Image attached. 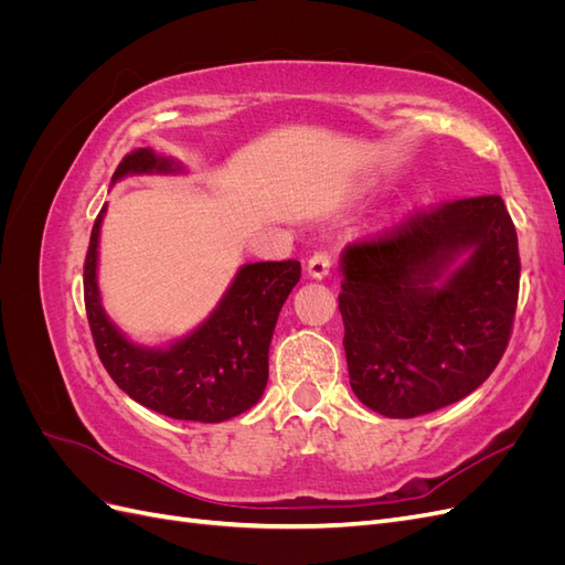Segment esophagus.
Masks as SVG:
<instances>
[{
	"mask_svg": "<svg viewBox=\"0 0 565 565\" xmlns=\"http://www.w3.org/2000/svg\"><path fill=\"white\" fill-rule=\"evenodd\" d=\"M332 270V254L328 252H316L309 259V276L322 280Z\"/></svg>",
	"mask_w": 565,
	"mask_h": 565,
	"instance_id": "obj_1",
	"label": "esophagus"
}]
</instances>
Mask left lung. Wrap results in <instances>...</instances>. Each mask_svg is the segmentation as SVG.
I'll return each mask as SVG.
<instances>
[{"mask_svg": "<svg viewBox=\"0 0 565 565\" xmlns=\"http://www.w3.org/2000/svg\"><path fill=\"white\" fill-rule=\"evenodd\" d=\"M470 252L443 286L433 280ZM339 311L351 388L391 419L469 396L498 367L519 303V237L504 200L419 210L341 254Z\"/></svg>", "mask_w": 565, "mask_h": 565, "instance_id": "left-lung-1", "label": "left lung"}]
</instances>
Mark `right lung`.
Returning a JSON list of instances; mask_svg holds the SVG:
<instances>
[{
    "mask_svg": "<svg viewBox=\"0 0 565 565\" xmlns=\"http://www.w3.org/2000/svg\"><path fill=\"white\" fill-rule=\"evenodd\" d=\"M172 172V160L148 148L131 150L117 164L113 181L127 174ZM98 212L87 259H84V306L100 363L129 398L156 413L188 422H224L245 413L268 382V347L278 313L301 278V264H247L200 328L167 351L134 347L106 318L96 287Z\"/></svg>",
    "mask_w": 565,
    "mask_h": 565,
    "instance_id": "add662e5",
    "label": "right lung"
}]
</instances>
